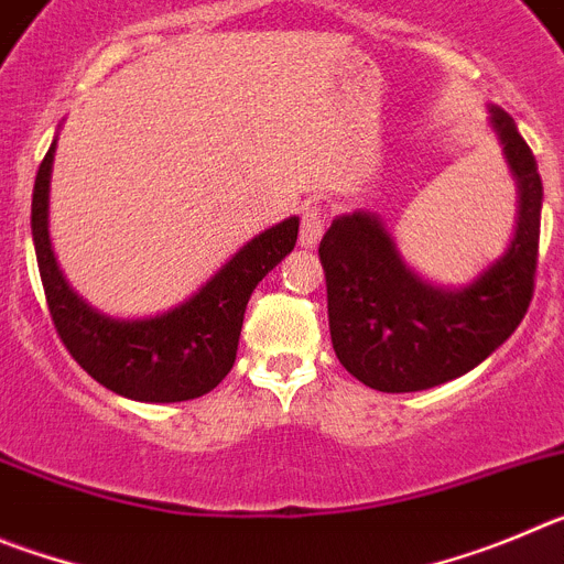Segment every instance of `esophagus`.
Returning <instances> with one entry per match:
<instances>
[{
	"instance_id": "obj_1",
	"label": "esophagus",
	"mask_w": 564,
	"mask_h": 564,
	"mask_svg": "<svg viewBox=\"0 0 564 564\" xmlns=\"http://www.w3.org/2000/svg\"><path fill=\"white\" fill-rule=\"evenodd\" d=\"M323 230H326V213H323V207L308 205L301 219V247H306V250L317 247Z\"/></svg>"
}]
</instances>
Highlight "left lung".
Masks as SVG:
<instances>
[{
	"label": "left lung",
	"instance_id": "1",
	"mask_svg": "<svg viewBox=\"0 0 564 564\" xmlns=\"http://www.w3.org/2000/svg\"><path fill=\"white\" fill-rule=\"evenodd\" d=\"M491 129L517 182L509 250L460 289L415 275L377 213L337 216L319 241L328 328L343 368L382 393H413L478 368L514 334L534 297L542 180L529 143L503 109Z\"/></svg>",
	"mask_w": 564,
	"mask_h": 564
}]
</instances>
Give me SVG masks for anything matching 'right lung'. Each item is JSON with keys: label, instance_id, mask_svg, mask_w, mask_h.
<instances>
[{"label": "right lung", "instance_id": "right-lung-1", "mask_svg": "<svg viewBox=\"0 0 564 564\" xmlns=\"http://www.w3.org/2000/svg\"><path fill=\"white\" fill-rule=\"evenodd\" d=\"M55 140L33 187V245L50 317L75 362L134 402L169 404L210 393L236 362L250 294L294 250L297 216L250 238L199 292L156 317H106L69 289L50 247V176Z\"/></svg>", "mask_w": 564, "mask_h": 564}]
</instances>
